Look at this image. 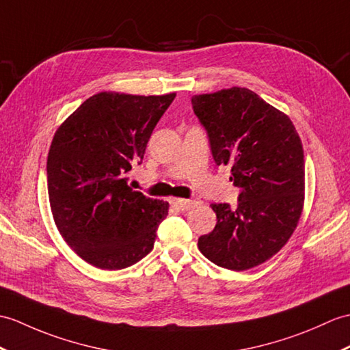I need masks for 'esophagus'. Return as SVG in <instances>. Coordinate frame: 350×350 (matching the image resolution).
<instances>
[{"instance_id": "34e87169", "label": "esophagus", "mask_w": 350, "mask_h": 350, "mask_svg": "<svg viewBox=\"0 0 350 350\" xmlns=\"http://www.w3.org/2000/svg\"><path fill=\"white\" fill-rule=\"evenodd\" d=\"M198 200H180V198H174L172 200L173 207H176L180 212H186V210H191L192 207H195L198 204Z\"/></svg>"}]
</instances>
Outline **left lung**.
Returning a JSON list of instances; mask_svg holds the SVG:
<instances>
[{
	"instance_id": "8db88e82",
	"label": "left lung",
	"mask_w": 350,
	"mask_h": 350,
	"mask_svg": "<svg viewBox=\"0 0 350 350\" xmlns=\"http://www.w3.org/2000/svg\"><path fill=\"white\" fill-rule=\"evenodd\" d=\"M192 109L216 165H231L237 207L212 204L216 226L198 249L213 264L243 271L286 245L304 202V153L291 119L246 88L193 95Z\"/></svg>"
}]
</instances>
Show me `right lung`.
Segmentation results:
<instances>
[{"label":"right lung","mask_w":350,"mask_h":350,"mask_svg":"<svg viewBox=\"0 0 350 350\" xmlns=\"http://www.w3.org/2000/svg\"><path fill=\"white\" fill-rule=\"evenodd\" d=\"M176 94H96L55 133L47 191L55 224L76 254L101 270H122L153 249L168 202L128 185L133 165Z\"/></svg>","instance_id":"obj_1"}]
</instances>
